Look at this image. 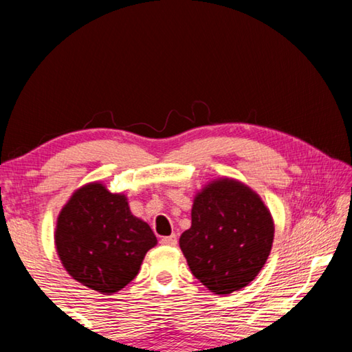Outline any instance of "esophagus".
I'll list each match as a JSON object with an SVG mask.
<instances>
[{"instance_id": "esophagus-1", "label": "esophagus", "mask_w": 352, "mask_h": 352, "mask_svg": "<svg viewBox=\"0 0 352 352\" xmlns=\"http://www.w3.org/2000/svg\"><path fill=\"white\" fill-rule=\"evenodd\" d=\"M162 243L166 247H175L177 245V236L175 234H170V236H166L162 239Z\"/></svg>"}]
</instances>
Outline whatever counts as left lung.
I'll return each instance as SVG.
<instances>
[{
	"mask_svg": "<svg viewBox=\"0 0 352 352\" xmlns=\"http://www.w3.org/2000/svg\"><path fill=\"white\" fill-rule=\"evenodd\" d=\"M275 223L252 188L219 178L195 194L180 248L192 275L217 295L241 290L269 258Z\"/></svg>",
	"mask_w": 352,
	"mask_h": 352,
	"instance_id": "obj_1",
	"label": "left lung"
}]
</instances>
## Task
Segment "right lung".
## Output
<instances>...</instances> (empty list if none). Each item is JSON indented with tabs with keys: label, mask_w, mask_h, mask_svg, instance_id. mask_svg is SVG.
Returning a JSON list of instances; mask_svg holds the SVG:
<instances>
[{
	"label": "right lung",
	"mask_w": 352,
	"mask_h": 352,
	"mask_svg": "<svg viewBox=\"0 0 352 352\" xmlns=\"http://www.w3.org/2000/svg\"><path fill=\"white\" fill-rule=\"evenodd\" d=\"M54 241L65 270L104 295L126 287L157 245L152 228L133 216L126 195L99 182L74 190L57 217Z\"/></svg>",
	"instance_id": "1"
}]
</instances>
